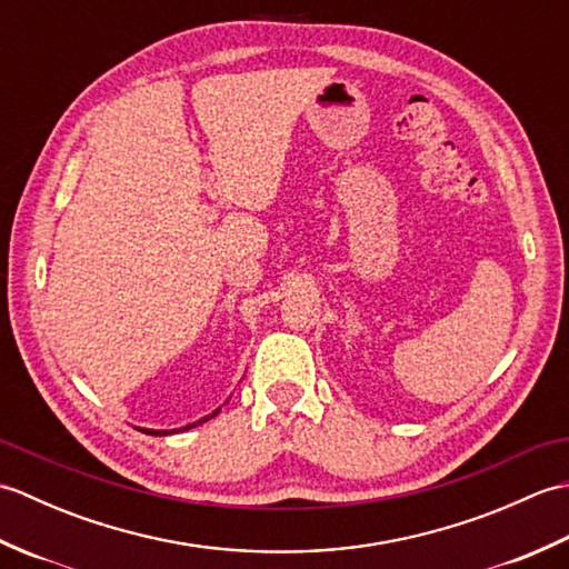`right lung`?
<instances>
[{
    "instance_id": "add662e5",
    "label": "right lung",
    "mask_w": 569,
    "mask_h": 569,
    "mask_svg": "<svg viewBox=\"0 0 569 569\" xmlns=\"http://www.w3.org/2000/svg\"><path fill=\"white\" fill-rule=\"evenodd\" d=\"M222 408V406H220ZM220 408H214L210 416H204V418H200V420H196V422H190V426H186V428H178V430H151V428H139L141 432H147V435H173V432H180V430H190V428H196V426H200V422H204V420H210V418H214L217 413H220Z\"/></svg>"
}]
</instances>
